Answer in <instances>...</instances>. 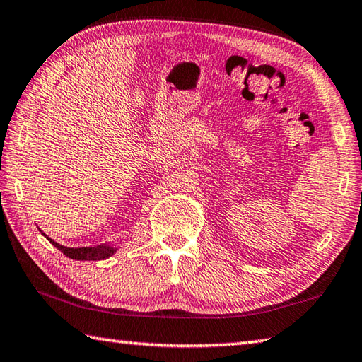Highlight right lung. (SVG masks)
Here are the masks:
<instances>
[{
    "label": "right lung",
    "mask_w": 362,
    "mask_h": 362,
    "mask_svg": "<svg viewBox=\"0 0 362 362\" xmlns=\"http://www.w3.org/2000/svg\"><path fill=\"white\" fill-rule=\"evenodd\" d=\"M48 240H49V243H53L56 247H58L64 256H67L69 259H75V260H103V259L111 257L112 254L116 252V247H112L110 245H98L94 247H67V246H62L59 243L53 242L52 238H48Z\"/></svg>",
    "instance_id": "right-lung-1"
}]
</instances>
